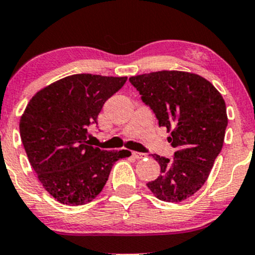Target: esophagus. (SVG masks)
<instances>
[{
	"label": "esophagus",
	"mask_w": 255,
	"mask_h": 255,
	"mask_svg": "<svg viewBox=\"0 0 255 255\" xmlns=\"http://www.w3.org/2000/svg\"><path fill=\"white\" fill-rule=\"evenodd\" d=\"M131 156H133L134 158H136V159H141V158L146 157V154L140 153V152H133V153H131Z\"/></svg>",
	"instance_id": "esophagus-1"
}]
</instances>
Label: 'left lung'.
Returning a JSON list of instances; mask_svg holds the SVG:
<instances>
[{"instance_id":"1","label":"left lung","mask_w":255,"mask_h":255,"mask_svg":"<svg viewBox=\"0 0 255 255\" xmlns=\"http://www.w3.org/2000/svg\"><path fill=\"white\" fill-rule=\"evenodd\" d=\"M160 127L171 131L172 158L152 154L160 175L147 183L154 197L178 203L203 187L223 147L228 126L221 93L206 79L180 71H160L129 78Z\"/></svg>"}]
</instances>
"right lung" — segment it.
<instances>
[{
	"label": "right lung",
	"mask_w": 255,
	"mask_h": 255,
	"mask_svg": "<svg viewBox=\"0 0 255 255\" xmlns=\"http://www.w3.org/2000/svg\"><path fill=\"white\" fill-rule=\"evenodd\" d=\"M127 77L74 74L38 91L20 119V136L46 192L66 205L90 203L102 192L125 150L91 146L89 127Z\"/></svg>",
	"instance_id": "obj_1"
}]
</instances>
